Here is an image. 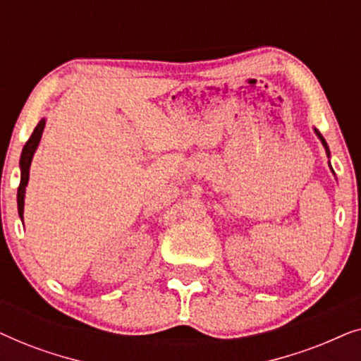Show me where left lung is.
I'll list each match as a JSON object with an SVG mask.
<instances>
[{
	"label": "left lung",
	"mask_w": 361,
	"mask_h": 361,
	"mask_svg": "<svg viewBox=\"0 0 361 361\" xmlns=\"http://www.w3.org/2000/svg\"><path fill=\"white\" fill-rule=\"evenodd\" d=\"M315 133H317V136H319V137H320V141H322V145H324V146H325V149H327V154H329V147H327V142H325V140H324V137H322V136H320V135H319V131H315Z\"/></svg>",
	"instance_id": "left-lung-1"
}]
</instances>
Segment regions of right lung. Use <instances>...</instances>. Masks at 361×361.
Here are the masks:
<instances>
[{"instance_id": "1", "label": "right lung", "mask_w": 361, "mask_h": 361, "mask_svg": "<svg viewBox=\"0 0 361 361\" xmlns=\"http://www.w3.org/2000/svg\"><path fill=\"white\" fill-rule=\"evenodd\" d=\"M44 126H46V120H41L37 123V126L34 128L31 137H29L27 142L23 147L21 161H19V164H21V184H19V187H18V212H19V216H21V219H23V212H24V194H26V185L29 180V167H31L32 156H34V152H36L39 141H41Z\"/></svg>"}]
</instances>
